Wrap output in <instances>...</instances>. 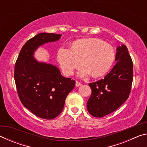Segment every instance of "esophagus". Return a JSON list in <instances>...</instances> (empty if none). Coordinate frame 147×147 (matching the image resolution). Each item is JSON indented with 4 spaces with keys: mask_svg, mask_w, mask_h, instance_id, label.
I'll list each match as a JSON object with an SVG mask.
<instances>
[{
    "mask_svg": "<svg viewBox=\"0 0 147 147\" xmlns=\"http://www.w3.org/2000/svg\"><path fill=\"white\" fill-rule=\"evenodd\" d=\"M82 85V84L80 82H79L78 81H76V87H79Z\"/></svg>",
    "mask_w": 147,
    "mask_h": 147,
    "instance_id": "esophagus-1",
    "label": "esophagus"
}]
</instances>
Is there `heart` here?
Masks as SVG:
<instances>
[{
	"instance_id": "heart-1",
	"label": "heart",
	"mask_w": 147,
	"mask_h": 147,
	"mask_svg": "<svg viewBox=\"0 0 147 147\" xmlns=\"http://www.w3.org/2000/svg\"><path fill=\"white\" fill-rule=\"evenodd\" d=\"M115 59L113 49L110 45L95 38L81 39L74 41L72 48L61 47L58 59L62 71L71 75L73 71L82 65L86 67L79 73L84 76L91 73L93 77L102 76L108 73Z\"/></svg>"
}]
</instances>
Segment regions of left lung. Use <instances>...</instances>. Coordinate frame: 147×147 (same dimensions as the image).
<instances>
[{"label":"left lung","mask_w":147,"mask_h":147,"mask_svg":"<svg viewBox=\"0 0 147 147\" xmlns=\"http://www.w3.org/2000/svg\"><path fill=\"white\" fill-rule=\"evenodd\" d=\"M116 64L103 79L89 84L92 93L87 102L89 113L102 117L127 100L133 80V62L124 45L117 48Z\"/></svg>","instance_id":"left-lung-1"}]
</instances>
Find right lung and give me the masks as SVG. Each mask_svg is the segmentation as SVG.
I'll use <instances>...</instances> for the list:
<instances>
[{"instance_id": "right-lung-1", "label": "right lung", "mask_w": 147, "mask_h": 147, "mask_svg": "<svg viewBox=\"0 0 147 147\" xmlns=\"http://www.w3.org/2000/svg\"><path fill=\"white\" fill-rule=\"evenodd\" d=\"M61 34L40 33L29 39L20 51L14 71V79L20 100L32 113L53 119L62 111L68 94L75 81L65 78L52 64L39 62L34 57L39 47L58 41Z\"/></svg>"}]
</instances>
